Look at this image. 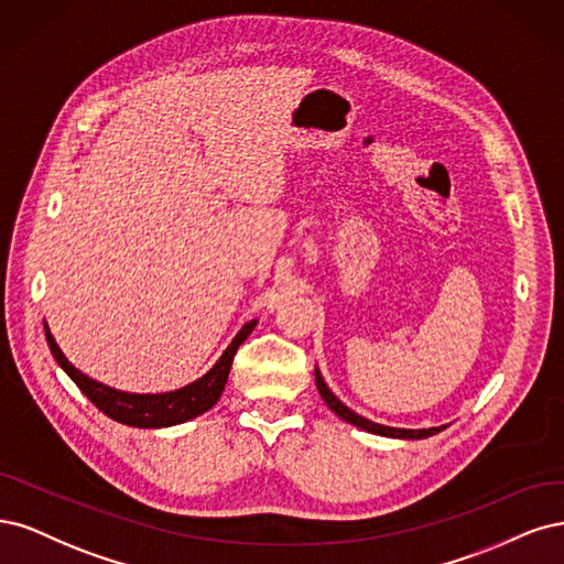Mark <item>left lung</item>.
Listing matches in <instances>:
<instances>
[{"instance_id": "left-lung-1", "label": "left lung", "mask_w": 564, "mask_h": 564, "mask_svg": "<svg viewBox=\"0 0 564 564\" xmlns=\"http://www.w3.org/2000/svg\"><path fill=\"white\" fill-rule=\"evenodd\" d=\"M316 387H318V393L323 395L325 405H328L337 416H341L344 422H349L354 426H360L366 429L370 433H377V435H389V438H429V435H435L438 431H443L441 426H433V429H393V426H384V424H375L370 420H366V416L356 414L354 410H349L347 405H344L339 398H335V393L325 387V381L321 377V372L316 370Z\"/></svg>"}]
</instances>
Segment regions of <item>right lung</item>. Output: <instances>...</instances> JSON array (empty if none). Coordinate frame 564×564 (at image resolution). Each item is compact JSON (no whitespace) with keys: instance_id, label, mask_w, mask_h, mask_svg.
<instances>
[{"instance_id":"obj_1","label":"right lung","mask_w":564,"mask_h":564,"mask_svg":"<svg viewBox=\"0 0 564 564\" xmlns=\"http://www.w3.org/2000/svg\"><path fill=\"white\" fill-rule=\"evenodd\" d=\"M252 328H256V321L246 323L241 333L234 337V341L223 354V358L215 362L213 370L208 375H204L202 379H196L194 384L180 389V391L150 393V395L115 391L110 387L100 384V381L86 377L63 356V351L58 349V344L48 333V328H46V341H48L53 358L58 360V366L72 377V381H75L88 401L94 403L100 412L110 416V420L129 424V426H138V429H161V426L183 424V422L192 420V416H198L202 412L210 410L217 403V398H220V393L227 384L231 360H234L236 351H239L243 339L252 333Z\"/></svg>"}]
</instances>
